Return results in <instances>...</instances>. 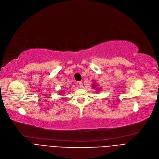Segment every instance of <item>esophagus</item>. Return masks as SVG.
Returning <instances> with one entry per match:
<instances>
[{"label": "esophagus", "instance_id": "1", "mask_svg": "<svg viewBox=\"0 0 159 159\" xmlns=\"http://www.w3.org/2000/svg\"><path fill=\"white\" fill-rule=\"evenodd\" d=\"M79 86L80 88H82V86H83V84H82V82H79Z\"/></svg>", "mask_w": 159, "mask_h": 159}]
</instances>
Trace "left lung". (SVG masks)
Returning a JSON list of instances; mask_svg holds the SVG:
<instances>
[{
    "instance_id": "1",
    "label": "left lung",
    "mask_w": 159,
    "mask_h": 159,
    "mask_svg": "<svg viewBox=\"0 0 159 159\" xmlns=\"http://www.w3.org/2000/svg\"><path fill=\"white\" fill-rule=\"evenodd\" d=\"M98 86L97 84H93V88H96V86Z\"/></svg>"
}]
</instances>
